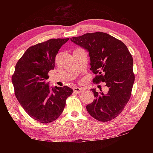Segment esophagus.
I'll return each instance as SVG.
<instances>
[{"label": "esophagus", "mask_w": 153, "mask_h": 153, "mask_svg": "<svg viewBox=\"0 0 153 153\" xmlns=\"http://www.w3.org/2000/svg\"><path fill=\"white\" fill-rule=\"evenodd\" d=\"M82 88H79V87H75L74 88V92L75 93H77V94H79V93H81L82 91H83Z\"/></svg>", "instance_id": "1"}]
</instances>
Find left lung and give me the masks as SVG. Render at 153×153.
<instances>
[{
    "label": "left lung",
    "instance_id": "8db88e82",
    "mask_svg": "<svg viewBox=\"0 0 153 153\" xmlns=\"http://www.w3.org/2000/svg\"><path fill=\"white\" fill-rule=\"evenodd\" d=\"M71 40L88 52L90 69L97 75L93 82H105L108 88L105 94L91 89L95 99L86 106L88 112L98 121H111L122 112L131 97L135 79L132 56L125 44L107 33H88Z\"/></svg>",
    "mask_w": 153,
    "mask_h": 153
}]
</instances>
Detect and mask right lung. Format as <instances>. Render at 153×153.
Returning <instances> with one entry per match:
<instances>
[{
  "mask_svg": "<svg viewBox=\"0 0 153 153\" xmlns=\"http://www.w3.org/2000/svg\"><path fill=\"white\" fill-rule=\"evenodd\" d=\"M69 38L50 39L28 48L15 65L12 76L15 94L28 115L42 123L56 120L63 113L69 87H51L48 74L54 69L59 49Z\"/></svg>",
  "mask_w": 153,
  "mask_h": 153,
  "instance_id": "obj_1",
  "label": "right lung"
}]
</instances>
